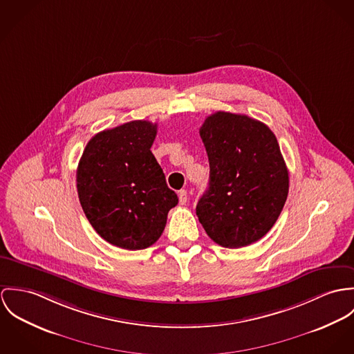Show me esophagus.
<instances>
[{
    "mask_svg": "<svg viewBox=\"0 0 354 354\" xmlns=\"http://www.w3.org/2000/svg\"><path fill=\"white\" fill-rule=\"evenodd\" d=\"M178 196H179V202H180L182 205H185V203L187 202V192H186V190H180Z\"/></svg>",
    "mask_w": 354,
    "mask_h": 354,
    "instance_id": "1",
    "label": "esophagus"
}]
</instances>
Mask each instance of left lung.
I'll return each mask as SVG.
<instances>
[{
    "label": "left lung",
    "instance_id": "1",
    "mask_svg": "<svg viewBox=\"0 0 354 354\" xmlns=\"http://www.w3.org/2000/svg\"><path fill=\"white\" fill-rule=\"evenodd\" d=\"M199 136L210 167L209 189L196 203L199 223L223 247L258 241L274 225L289 190L274 133L257 119L217 111Z\"/></svg>",
    "mask_w": 354,
    "mask_h": 354
}]
</instances>
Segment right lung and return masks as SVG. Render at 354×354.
<instances>
[{
  "mask_svg": "<svg viewBox=\"0 0 354 354\" xmlns=\"http://www.w3.org/2000/svg\"><path fill=\"white\" fill-rule=\"evenodd\" d=\"M156 134V123L131 120L93 136L80 158L81 207L99 235L124 250L156 243L178 205L151 152Z\"/></svg>",
  "mask_w": 354,
  "mask_h": 354,
  "instance_id": "add662e5",
  "label": "right lung"
}]
</instances>
